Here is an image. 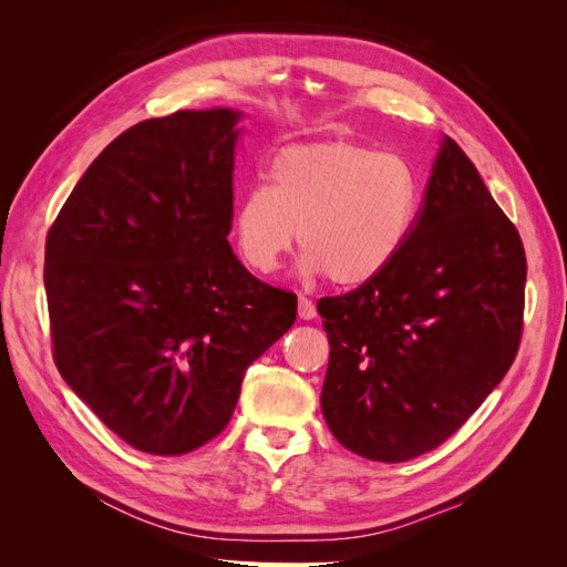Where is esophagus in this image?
Wrapping results in <instances>:
<instances>
[{
  "instance_id": "obj_1",
  "label": "esophagus",
  "mask_w": 567,
  "mask_h": 567,
  "mask_svg": "<svg viewBox=\"0 0 567 567\" xmlns=\"http://www.w3.org/2000/svg\"><path fill=\"white\" fill-rule=\"evenodd\" d=\"M298 317L305 319V321H310V319L317 317V307H315V302H312L310 298H307V296H300V298H298Z\"/></svg>"
}]
</instances>
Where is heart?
Segmentation results:
<instances>
[{"label": "heart", "instance_id": "heart-1", "mask_svg": "<svg viewBox=\"0 0 567 567\" xmlns=\"http://www.w3.org/2000/svg\"><path fill=\"white\" fill-rule=\"evenodd\" d=\"M416 215V177L394 153L352 142L293 144L271 158L267 186L236 200L231 236L246 267L271 274L300 231L307 274L359 288L394 265Z\"/></svg>", "mask_w": 567, "mask_h": 567}]
</instances>
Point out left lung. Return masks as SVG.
Returning <instances> with one entry per match:
<instances>
[{"mask_svg":"<svg viewBox=\"0 0 567 567\" xmlns=\"http://www.w3.org/2000/svg\"><path fill=\"white\" fill-rule=\"evenodd\" d=\"M525 277L518 229L444 136L402 255L317 302L331 346L321 411L342 447L400 463L452 437L518 354Z\"/></svg>","mask_w":567,"mask_h":567,"instance_id":"obj_1","label":"left lung"}]
</instances>
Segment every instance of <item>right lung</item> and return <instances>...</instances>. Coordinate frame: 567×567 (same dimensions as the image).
I'll return each instance as SVG.
<instances>
[{"instance_id": "1", "label": "right lung", "mask_w": 567, "mask_h": 567, "mask_svg": "<svg viewBox=\"0 0 567 567\" xmlns=\"http://www.w3.org/2000/svg\"><path fill=\"white\" fill-rule=\"evenodd\" d=\"M238 117L177 111L125 130L47 234L54 362L146 454L225 431L246 369L296 321V293L255 279L227 241Z\"/></svg>"}]
</instances>
